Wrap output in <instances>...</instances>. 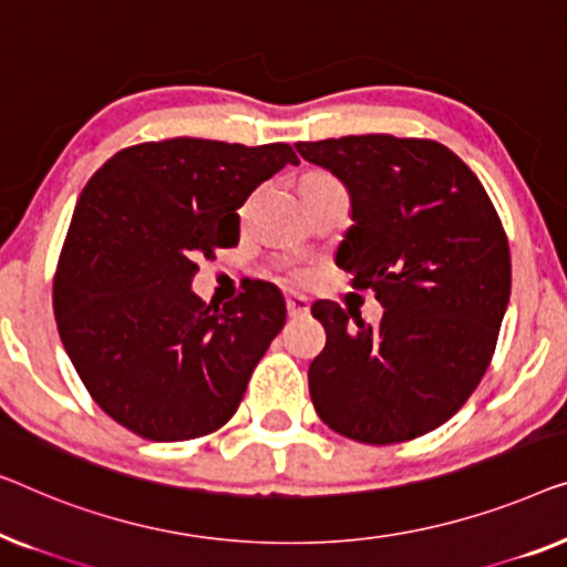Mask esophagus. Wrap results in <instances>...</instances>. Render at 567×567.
<instances>
[{
    "instance_id": "esophagus-1",
    "label": "esophagus",
    "mask_w": 567,
    "mask_h": 567,
    "mask_svg": "<svg viewBox=\"0 0 567 567\" xmlns=\"http://www.w3.org/2000/svg\"><path fill=\"white\" fill-rule=\"evenodd\" d=\"M285 302H287V313H290V318H300V316H306L308 313V298L306 295H298V292H290L285 298Z\"/></svg>"
}]
</instances>
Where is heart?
I'll return each instance as SVG.
<instances>
[{
    "mask_svg": "<svg viewBox=\"0 0 567 567\" xmlns=\"http://www.w3.org/2000/svg\"><path fill=\"white\" fill-rule=\"evenodd\" d=\"M313 177H321V174H313Z\"/></svg>",
    "mask_w": 567,
    "mask_h": 567,
    "instance_id": "heart-1",
    "label": "heart"
}]
</instances>
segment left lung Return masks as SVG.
Wrapping results in <instances>:
<instances>
[{"label": "left lung", "instance_id": "8db88e82", "mask_svg": "<svg viewBox=\"0 0 567 567\" xmlns=\"http://www.w3.org/2000/svg\"><path fill=\"white\" fill-rule=\"evenodd\" d=\"M295 148L347 187L352 226L337 265L385 308L370 326L337 302H313L326 347L310 362V401L354 442L434 432L481 382L512 295L496 207L442 143L347 135Z\"/></svg>", "mask_w": 567, "mask_h": 567}]
</instances>
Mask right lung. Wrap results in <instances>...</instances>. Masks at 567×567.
I'll return each mask as SVG.
<instances>
[{
    "label": "right lung",
    "mask_w": 567,
    "mask_h": 567,
    "mask_svg": "<svg viewBox=\"0 0 567 567\" xmlns=\"http://www.w3.org/2000/svg\"><path fill=\"white\" fill-rule=\"evenodd\" d=\"M298 156L287 143L172 138L117 151L74 207L53 313L102 411L151 442H185L234 416L282 331V292L257 282L205 308L197 261L238 241V207Z\"/></svg>",
    "instance_id": "add662e5"
}]
</instances>
